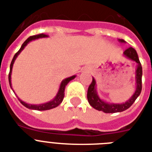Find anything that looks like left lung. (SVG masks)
<instances>
[{
	"instance_id": "left-lung-1",
	"label": "left lung",
	"mask_w": 152,
	"mask_h": 152,
	"mask_svg": "<svg viewBox=\"0 0 152 152\" xmlns=\"http://www.w3.org/2000/svg\"><path fill=\"white\" fill-rule=\"evenodd\" d=\"M118 41L121 43H125L126 42L124 39H118ZM123 54L126 58L137 62V66L136 69V91L133 93V95L130 97L128 101L123 103H110V102H106L98 95L97 91H96V81L94 78H92V82L89 86L88 90V102L93 108L99 111H102L104 113H118V112H122V111L127 110L132 106V103L134 102L135 100L137 99L138 96L140 95L142 90V66L140 62L139 57L137 55V53L135 49L132 47L128 48L126 50L124 51Z\"/></svg>"
}]
</instances>
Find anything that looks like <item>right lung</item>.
Instances as JSON below:
<instances>
[{
	"label": "right lung",
	"instance_id": "add662e5",
	"mask_svg": "<svg viewBox=\"0 0 152 152\" xmlns=\"http://www.w3.org/2000/svg\"><path fill=\"white\" fill-rule=\"evenodd\" d=\"M46 37H48V36H47L46 34H38V35H33V36L29 37V38H28V39H27V40L23 43V45L21 46V47H20V49L19 50V51H18V52L14 55L12 61V62H11L10 72H9V74H8V81H9V84H10V87L12 89V82H11V75H12V71L13 64H14V62H15L16 57H18V55L20 54V53H21V51L25 48V46H27L30 42L33 41V40H35V39H41V38H46ZM75 77H76V76H70V77H68V78L66 79H64V80H63L61 81V84H60L59 90H58V91H57L56 96H55V97L53 98L51 101L48 102H46V103H42V104H39V105H33V104L26 103L25 102L22 101V100L20 99V98L17 96L18 99L20 100V102H21V103H22L25 107H27V108L30 109V110H50V109L55 108V107H57V106H59L60 104L62 102L63 99H64V89H65V87H66L67 84L69 83V81H71L72 80H73Z\"/></svg>",
	"mask_w": 152,
	"mask_h": 152
}]
</instances>
